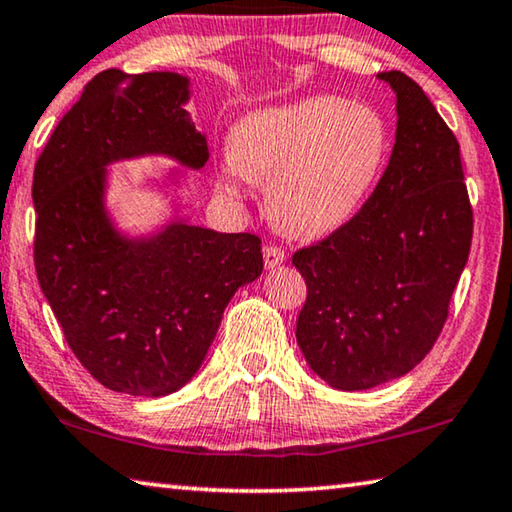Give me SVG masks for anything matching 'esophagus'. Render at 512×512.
<instances>
[{
  "label": "esophagus",
  "mask_w": 512,
  "mask_h": 512,
  "mask_svg": "<svg viewBox=\"0 0 512 512\" xmlns=\"http://www.w3.org/2000/svg\"><path fill=\"white\" fill-rule=\"evenodd\" d=\"M285 250L280 246H264V264L266 269H273V266H278L285 262Z\"/></svg>",
  "instance_id": "1"
}]
</instances>
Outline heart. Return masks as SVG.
<instances>
[{
  "mask_svg": "<svg viewBox=\"0 0 512 512\" xmlns=\"http://www.w3.org/2000/svg\"><path fill=\"white\" fill-rule=\"evenodd\" d=\"M389 136L380 113L342 97L314 95L250 113L230 134L221 186L243 196L266 180L273 221L303 237L337 230L362 205L385 164Z\"/></svg>",
  "mask_w": 512,
  "mask_h": 512,
  "instance_id": "heart-1",
  "label": "heart"
}]
</instances>
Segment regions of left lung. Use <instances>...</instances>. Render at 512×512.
Instances as JSON below:
<instances>
[{
	"label": "left lung",
	"instance_id": "left-lung-1",
	"mask_svg": "<svg viewBox=\"0 0 512 512\" xmlns=\"http://www.w3.org/2000/svg\"><path fill=\"white\" fill-rule=\"evenodd\" d=\"M378 77L399 111L385 173L351 221L291 257L307 285L298 346L344 392L399 378L431 353L474 234L456 134L415 79Z\"/></svg>",
	"mask_w": 512,
	"mask_h": 512
}]
</instances>
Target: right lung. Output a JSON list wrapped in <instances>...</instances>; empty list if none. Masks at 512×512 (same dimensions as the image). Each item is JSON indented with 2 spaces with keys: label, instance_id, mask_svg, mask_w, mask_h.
<instances>
[{
  "label": "right lung",
  "instance_id": "1",
  "mask_svg": "<svg viewBox=\"0 0 512 512\" xmlns=\"http://www.w3.org/2000/svg\"><path fill=\"white\" fill-rule=\"evenodd\" d=\"M175 72L95 75L38 154L34 264L63 337L113 392L166 396L205 360L234 291L264 269L257 234L186 223L125 241L102 212L109 161L168 154L200 168L207 141L184 109Z\"/></svg>",
  "mask_w": 512,
  "mask_h": 512
}]
</instances>
